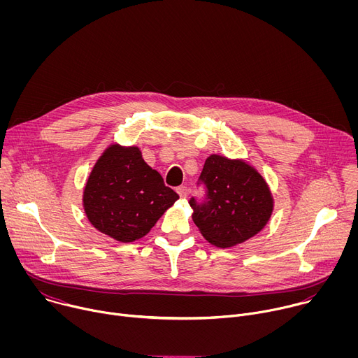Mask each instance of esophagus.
I'll return each mask as SVG.
<instances>
[{"label": "esophagus", "instance_id": "1", "mask_svg": "<svg viewBox=\"0 0 358 358\" xmlns=\"http://www.w3.org/2000/svg\"><path fill=\"white\" fill-rule=\"evenodd\" d=\"M177 192H178V195H180L181 198H185L187 194H188V188H187L185 185H180V187L177 188Z\"/></svg>", "mask_w": 358, "mask_h": 358}]
</instances>
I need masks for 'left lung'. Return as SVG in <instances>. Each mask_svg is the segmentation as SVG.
I'll return each instance as SVG.
<instances>
[{
    "label": "left lung",
    "instance_id": "left-lung-1",
    "mask_svg": "<svg viewBox=\"0 0 358 358\" xmlns=\"http://www.w3.org/2000/svg\"><path fill=\"white\" fill-rule=\"evenodd\" d=\"M202 201L189 199L192 221L202 236L220 248H231L257 235L269 221L273 198L264 177L242 160L213 155L206 160L198 185Z\"/></svg>",
    "mask_w": 358,
    "mask_h": 358
}]
</instances>
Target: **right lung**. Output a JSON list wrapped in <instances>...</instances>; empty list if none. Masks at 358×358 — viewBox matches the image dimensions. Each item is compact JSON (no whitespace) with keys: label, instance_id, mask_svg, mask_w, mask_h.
<instances>
[{"label":"right lung","instance_id":"obj_1","mask_svg":"<svg viewBox=\"0 0 358 358\" xmlns=\"http://www.w3.org/2000/svg\"><path fill=\"white\" fill-rule=\"evenodd\" d=\"M178 198L138 147L112 144L87 178L83 208L97 231L127 243L147 235Z\"/></svg>","mask_w":358,"mask_h":358}]
</instances>
